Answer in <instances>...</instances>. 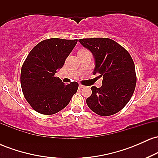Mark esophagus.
<instances>
[{
	"label": "esophagus",
	"instance_id": "1",
	"mask_svg": "<svg viewBox=\"0 0 158 158\" xmlns=\"http://www.w3.org/2000/svg\"><path fill=\"white\" fill-rule=\"evenodd\" d=\"M79 88H80V89H81V88H85V86H84V85H82L79 84Z\"/></svg>",
	"mask_w": 158,
	"mask_h": 158
}]
</instances>
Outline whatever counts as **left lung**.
Instances as JSON below:
<instances>
[{
  "label": "left lung",
  "mask_w": 158,
  "mask_h": 158,
  "mask_svg": "<svg viewBox=\"0 0 158 158\" xmlns=\"http://www.w3.org/2000/svg\"><path fill=\"white\" fill-rule=\"evenodd\" d=\"M79 42L95 58L94 74L102 77L101 88H90L87 98L90 109L107 117L121 110L129 102L135 91L137 77L131 55L123 47L108 38L81 39Z\"/></svg>",
  "instance_id": "8db88e82"
}]
</instances>
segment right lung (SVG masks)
<instances>
[{"label":"right lung","instance_id":"add662e5","mask_svg":"<svg viewBox=\"0 0 158 158\" xmlns=\"http://www.w3.org/2000/svg\"><path fill=\"white\" fill-rule=\"evenodd\" d=\"M77 41L45 39L27 56L21 67V85L25 99L35 111L45 115L56 114L68 106L77 93V81L64 85L55 73L62 68Z\"/></svg>","mask_w":158,"mask_h":158}]
</instances>
